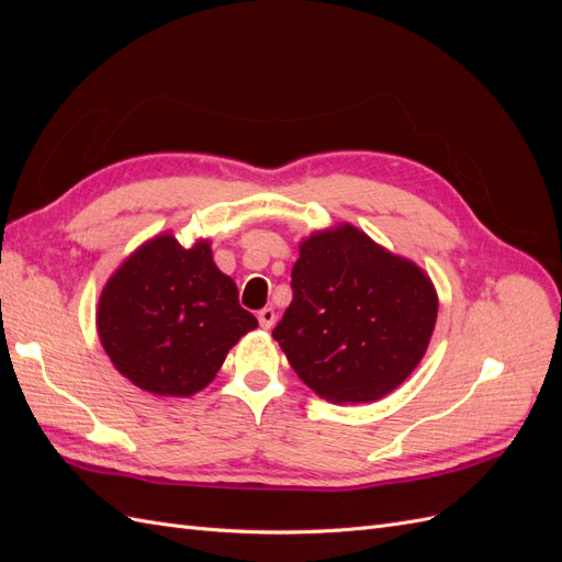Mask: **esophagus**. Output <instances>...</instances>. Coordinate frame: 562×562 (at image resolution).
<instances>
[{"mask_svg": "<svg viewBox=\"0 0 562 562\" xmlns=\"http://www.w3.org/2000/svg\"><path fill=\"white\" fill-rule=\"evenodd\" d=\"M258 321H260V326H262L265 330H269L271 326H274L277 314H274V310H271V307H265V310L258 312Z\"/></svg>", "mask_w": 562, "mask_h": 562, "instance_id": "1", "label": "esophagus"}]
</instances>
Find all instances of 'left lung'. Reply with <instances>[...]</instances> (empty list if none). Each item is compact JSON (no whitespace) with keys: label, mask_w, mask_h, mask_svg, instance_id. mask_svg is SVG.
<instances>
[{"label":"left lung","mask_w":562,"mask_h":562,"mask_svg":"<svg viewBox=\"0 0 562 562\" xmlns=\"http://www.w3.org/2000/svg\"><path fill=\"white\" fill-rule=\"evenodd\" d=\"M293 302L271 330L300 380L333 403L378 401L422 361L438 300L424 271L339 225L300 246Z\"/></svg>","instance_id":"obj_1"}]
</instances>
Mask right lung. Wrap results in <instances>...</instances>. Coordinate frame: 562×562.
<instances>
[{"label":"right lung","mask_w":562,"mask_h":562,"mask_svg":"<svg viewBox=\"0 0 562 562\" xmlns=\"http://www.w3.org/2000/svg\"><path fill=\"white\" fill-rule=\"evenodd\" d=\"M255 326L209 244L182 248L171 234L135 250L98 304V335L114 368L157 396L196 394Z\"/></svg>","instance_id":"obj_1"}]
</instances>
